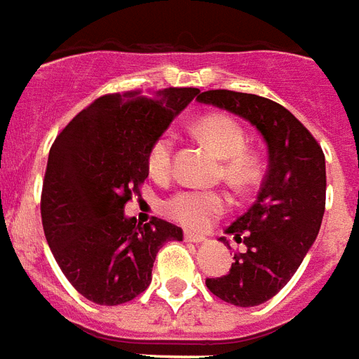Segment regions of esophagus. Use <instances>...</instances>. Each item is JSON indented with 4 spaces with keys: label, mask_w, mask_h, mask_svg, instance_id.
Returning <instances> with one entry per match:
<instances>
[{
    "label": "esophagus",
    "mask_w": 359,
    "mask_h": 359,
    "mask_svg": "<svg viewBox=\"0 0 359 359\" xmlns=\"http://www.w3.org/2000/svg\"><path fill=\"white\" fill-rule=\"evenodd\" d=\"M184 239L190 241V243H203V241H207V237L201 233H194V231H184Z\"/></svg>",
    "instance_id": "1"
}]
</instances>
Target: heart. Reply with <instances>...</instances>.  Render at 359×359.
I'll list each match as a JSON object with an SVG mask.
<instances>
[{"instance_id":"1","label":"heart","mask_w":359,"mask_h":359,"mask_svg":"<svg viewBox=\"0 0 359 359\" xmlns=\"http://www.w3.org/2000/svg\"><path fill=\"white\" fill-rule=\"evenodd\" d=\"M194 135L220 158V177L237 191L250 190L262 177V160L256 150L246 147L243 126L229 114H205L191 128ZM177 137L163 131L150 143L147 154L149 173L165 180L173 171ZM231 199L224 190L186 188L161 201V212L188 229H205L229 209Z\"/></svg>"}]
</instances>
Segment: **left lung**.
Wrapping results in <instances>:
<instances>
[{"label":"left lung","instance_id":"1","mask_svg":"<svg viewBox=\"0 0 359 359\" xmlns=\"http://www.w3.org/2000/svg\"><path fill=\"white\" fill-rule=\"evenodd\" d=\"M201 103L254 124L269 147V169L258 199L228 228L246 252H237L207 288L226 303L254 307L286 286L320 231L325 210V158L313 133L277 101L233 90H207Z\"/></svg>","mask_w":359,"mask_h":359}]
</instances>
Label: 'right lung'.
Here are the masks:
<instances>
[{
    "label": "right lung",
    "instance_id": "obj_1",
    "mask_svg": "<svg viewBox=\"0 0 359 359\" xmlns=\"http://www.w3.org/2000/svg\"><path fill=\"white\" fill-rule=\"evenodd\" d=\"M199 94L165 88L105 94L73 116L48 152L41 220L73 288L97 305H122L152 280L156 254L182 229L161 218L137 224L124 205L141 198L150 143Z\"/></svg>",
    "mask_w": 359,
    "mask_h": 359
}]
</instances>
